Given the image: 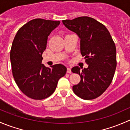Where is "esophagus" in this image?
<instances>
[{"label": "esophagus", "mask_w": 130, "mask_h": 130, "mask_svg": "<svg viewBox=\"0 0 130 130\" xmlns=\"http://www.w3.org/2000/svg\"><path fill=\"white\" fill-rule=\"evenodd\" d=\"M67 72L68 73H70L72 72H71V69L69 67H67Z\"/></svg>", "instance_id": "esophagus-1"}]
</instances>
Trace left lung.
<instances>
[{"mask_svg": "<svg viewBox=\"0 0 130 130\" xmlns=\"http://www.w3.org/2000/svg\"><path fill=\"white\" fill-rule=\"evenodd\" d=\"M67 28L80 39V53L85 57L87 69H72L79 74L80 81L73 86L77 96L86 100L100 96L111 84L116 68V49L115 42L104 25L87 16L72 20H63Z\"/></svg>", "mask_w": 130, "mask_h": 130, "instance_id": "obj_1", "label": "left lung"}]
</instances>
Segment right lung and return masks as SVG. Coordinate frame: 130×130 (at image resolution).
Wrapping results in <instances>:
<instances>
[{
	"label": "right lung",
	"instance_id": "1",
	"mask_svg": "<svg viewBox=\"0 0 130 130\" xmlns=\"http://www.w3.org/2000/svg\"><path fill=\"white\" fill-rule=\"evenodd\" d=\"M60 21L35 19L22 26L10 53L12 72L19 89L28 98L41 100L50 96L67 68L61 64L46 67L41 63L48 37Z\"/></svg>",
	"mask_w": 130,
	"mask_h": 130
}]
</instances>
